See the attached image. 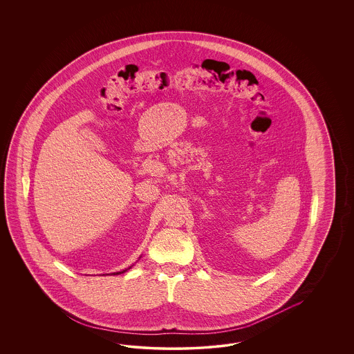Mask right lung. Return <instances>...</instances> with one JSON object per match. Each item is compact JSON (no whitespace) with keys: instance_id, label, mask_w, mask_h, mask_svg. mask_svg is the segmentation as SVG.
I'll return each instance as SVG.
<instances>
[{"instance_id":"add662e5","label":"right lung","mask_w":354,"mask_h":354,"mask_svg":"<svg viewBox=\"0 0 354 354\" xmlns=\"http://www.w3.org/2000/svg\"><path fill=\"white\" fill-rule=\"evenodd\" d=\"M123 272H126V270H123V271H119V272H114V275H119V274H123Z\"/></svg>"}]
</instances>
